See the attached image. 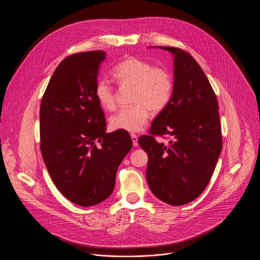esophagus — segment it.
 <instances>
[{"label": "esophagus", "instance_id": "34e87169", "mask_svg": "<svg viewBox=\"0 0 260 260\" xmlns=\"http://www.w3.org/2000/svg\"><path fill=\"white\" fill-rule=\"evenodd\" d=\"M131 136H132V139H133V143H134V146L137 147V145H138V141H137L138 137H137V136L135 135V134H132Z\"/></svg>", "mask_w": 260, "mask_h": 260}]
</instances>
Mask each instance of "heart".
<instances>
[{"mask_svg":"<svg viewBox=\"0 0 260 260\" xmlns=\"http://www.w3.org/2000/svg\"><path fill=\"white\" fill-rule=\"evenodd\" d=\"M112 76L122 87H132L129 102L133 104L113 115L110 125L113 129L137 133L148 122L150 111H162L172 99L173 79L171 72L161 67L135 56H128L112 71ZM95 96L100 106L107 110L116 109L114 88L105 80H100L95 87Z\"/></svg>","mask_w":260,"mask_h":260,"instance_id":"heart-1","label":"heart"}]
</instances>
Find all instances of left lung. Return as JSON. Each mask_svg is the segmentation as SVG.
Segmentation results:
<instances>
[{
	"label": "left lung",
	"mask_w": 260,
	"mask_h": 260,
	"mask_svg": "<svg viewBox=\"0 0 260 260\" xmlns=\"http://www.w3.org/2000/svg\"><path fill=\"white\" fill-rule=\"evenodd\" d=\"M173 55V91L138 143L148 155L146 178L152 193L172 206L198 198L210 182L222 148L216 95L197 61L184 50L159 47ZM156 135H169L168 145Z\"/></svg>",
	"instance_id": "obj_1"
}]
</instances>
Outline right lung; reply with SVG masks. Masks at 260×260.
Listing matches in <instances>:
<instances>
[{
  "label": "right lung",
  "instance_id": "add662e5",
  "mask_svg": "<svg viewBox=\"0 0 260 260\" xmlns=\"http://www.w3.org/2000/svg\"><path fill=\"white\" fill-rule=\"evenodd\" d=\"M102 50L67 56L56 67L40 107L41 152L59 192L82 207L111 195L116 173L133 147L127 132L106 133L98 99Z\"/></svg>",
  "mask_w": 260,
  "mask_h": 260
}]
</instances>
